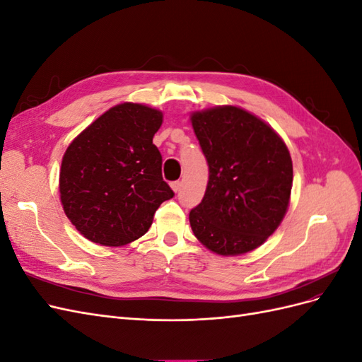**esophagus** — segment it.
<instances>
[{
    "instance_id": "esophagus-1",
    "label": "esophagus",
    "mask_w": 362,
    "mask_h": 362,
    "mask_svg": "<svg viewBox=\"0 0 362 362\" xmlns=\"http://www.w3.org/2000/svg\"><path fill=\"white\" fill-rule=\"evenodd\" d=\"M170 187H172V190L177 193V192H180V187H181V182L180 181H173V182H170Z\"/></svg>"
}]
</instances>
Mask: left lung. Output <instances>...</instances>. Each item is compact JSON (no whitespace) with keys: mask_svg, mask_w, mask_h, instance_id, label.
I'll return each mask as SVG.
<instances>
[{"mask_svg":"<svg viewBox=\"0 0 362 362\" xmlns=\"http://www.w3.org/2000/svg\"><path fill=\"white\" fill-rule=\"evenodd\" d=\"M190 120L208 163L204 199L189 214L192 231L217 255H243L264 243L288 210V148L264 120L235 105L194 112Z\"/></svg>","mask_w":362,"mask_h":362,"instance_id":"1","label":"left lung"}]
</instances>
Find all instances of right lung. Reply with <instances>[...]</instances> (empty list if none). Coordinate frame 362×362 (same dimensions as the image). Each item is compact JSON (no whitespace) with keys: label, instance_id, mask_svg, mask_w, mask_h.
Returning a JSON list of instances; mask_svg holds the SVG:
<instances>
[{"label":"right lung","instance_id":"add662e5","mask_svg":"<svg viewBox=\"0 0 362 362\" xmlns=\"http://www.w3.org/2000/svg\"><path fill=\"white\" fill-rule=\"evenodd\" d=\"M161 124L157 108L124 103L71 141L59 190L64 214L83 237L101 246L128 245L146 234L158 206L173 198L152 144Z\"/></svg>","mask_w":362,"mask_h":362}]
</instances>
